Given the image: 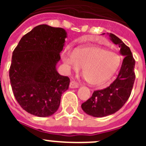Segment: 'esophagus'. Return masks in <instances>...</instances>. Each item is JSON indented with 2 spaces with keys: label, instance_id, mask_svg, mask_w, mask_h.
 I'll use <instances>...</instances> for the list:
<instances>
[{
  "label": "esophagus",
  "instance_id": "obj_1",
  "mask_svg": "<svg viewBox=\"0 0 146 146\" xmlns=\"http://www.w3.org/2000/svg\"><path fill=\"white\" fill-rule=\"evenodd\" d=\"M69 87L71 88H76L79 87V85L77 82H76L75 81H71L70 84H69Z\"/></svg>",
  "mask_w": 146,
  "mask_h": 146
}]
</instances>
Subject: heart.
Segmentation results:
<instances>
[{
  "mask_svg": "<svg viewBox=\"0 0 146 146\" xmlns=\"http://www.w3.org/2000/svg\"><path fill=\"white\" fill-rule=\"evenodd\" d=\"M62 57L69 70L82 72L86 81L92 86H99L115 73L120 65V58L115 52L94 45L77 47L73 51L65 49Z\"/></svg>",
  "mask_w": 146,
  "mask_h": 146,
  "instance_id": "obj_1",
  "label": "heart"
}]
</instances>
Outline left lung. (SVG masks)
<instances>
[{"instance_id": "left-lung-1", "label": "left lung", "mask_w": 146, "mask_h": 146, "mask_svg": "<svg viewBox=\"0 0 146 146\" xmlns=\"http://www.w3.org/2000/svg\"><path fill=\"white\" fill-rule=\"evenodd\" d=\"M112 42L120 47L125 56L116 79L106 88L94 91L90 99L81 105L83 111L94 117H104L116 113L124 105L131 95L135 80V60L129 47L118 37L110 33Z\"/></svg>"}]
</instances>
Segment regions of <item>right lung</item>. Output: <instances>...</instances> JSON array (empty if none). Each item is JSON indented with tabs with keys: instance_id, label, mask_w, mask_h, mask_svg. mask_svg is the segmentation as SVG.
Masks as SVG:
<instances>
[{
	"instance_id": "obj_1",
	"label": "right lung",
	"mask_w": 146,
	"mask_h": 146,
	"mask_svg": "<svg viewBox=\"0 0 146 146\" xmlns=\"http://www.w3.org/2000/svg\"><path fill=\"white\" fill-rule=\"evenodd\" d=\"M66 32L40 25L24 35L13 51L9 78L15 99L28 113L47 117L57 111L70 80L56 70Z\"/></svg>"
}]
</instances>
